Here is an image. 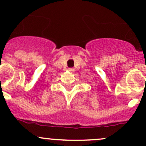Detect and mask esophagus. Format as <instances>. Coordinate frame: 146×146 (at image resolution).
<instances>
[{
    "label": "esophagus",
    "instance_id": "1",
    "mask_svg": "<svg viewBox=\"0 0 146 146\" xmlns=\"http://www.w3.org/2000/svg\"><path fill=\"white\" fill-rule=\"evenodd\" d=\"M68 70H69V71H70V72H73V71H74V69H73V68H68Z\"/></svg>",
    "mask_w": 146,
    "mask_h": 146
}]
</instances>
